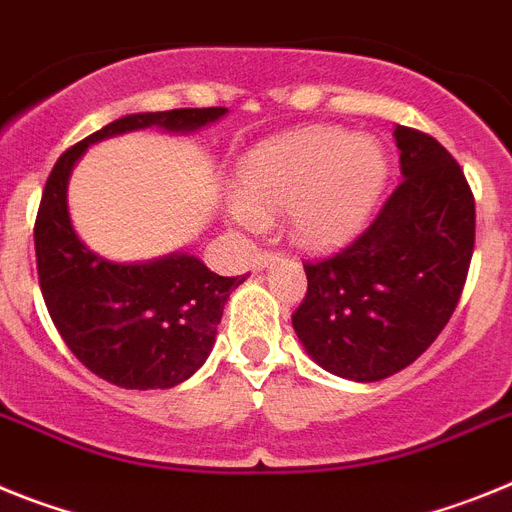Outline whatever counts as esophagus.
Listing matches in <instances>:
<instances>
[{"label": "esophagus", "instance_id": "esophagus-1", "mask_svg": "<svg viewBox=\"0 0 512 512\" xmlns=\"http://www.w3.org/2000/svg\"><path fill=\"white\" fill-rule=\"evenodd\" d=\"M275 260H278V257H275L273 252H260V255L252 260V270H257V273H260V270H265L268 265H273Z\"/></svg>", "mask_w": 512, "mask_h": 512}]
</instances>
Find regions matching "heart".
Instances as JSON below:
<instances>
[{
    "instance_id": "obj_1",
    "label": "heart",
    "mask_w": 512,
    "mask_h": 512,
    "mask_svg": "<svg viewBox=\"0 0 512 512\" xmlns=\"http://www.w3.org/2000/svg\"><path fill=\"white\" fill-rule=\"evenodd\" d=\"M389 159L371 136L306 126L252 146L237 164L229 216L244 229L286 213L306 250H332L366 224L384 193Z\"/></svg>"
}]
</instances>
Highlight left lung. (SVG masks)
Here are the masks:
<instances>
[{"label": "left lung", "mask_w": 512, "mask_h": 512, "mask_svg": "<svg viewBox=\"0 0 512 512\" xmlns=\"http://www.w3.org/2000/svg\"><path fill=\"white\" fill-rule=\"evenodd\" d=\"M402 177L350 247L306 262L293 330L309 358L350 381L415 363L451 319L474 252V195L433 136L394 128Z\"/></svg>", "instance_id": "1"}]
</instances>
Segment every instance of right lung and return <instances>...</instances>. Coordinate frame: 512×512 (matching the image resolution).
<instances>
[{"label":"right lung","instance_id":"right-lung-1","mask_svg":"<svg viewBox=\"0 0 512 512\" xmlns=\"http://www.w3.org/2000/svg\"><path fill=\"white\" fill-rule=\"evenodd\" d=\"M226 108L131 113L66 149L53 164L35 219V260L48 314L69 350L121 389H172L206 363L231 291L190 252L146 262H115L82 242L69 213V177L92 144L144 128L195 133L221 121Z\"/></svg>","mask_w":512,"mask_h":512}]
</instances>
